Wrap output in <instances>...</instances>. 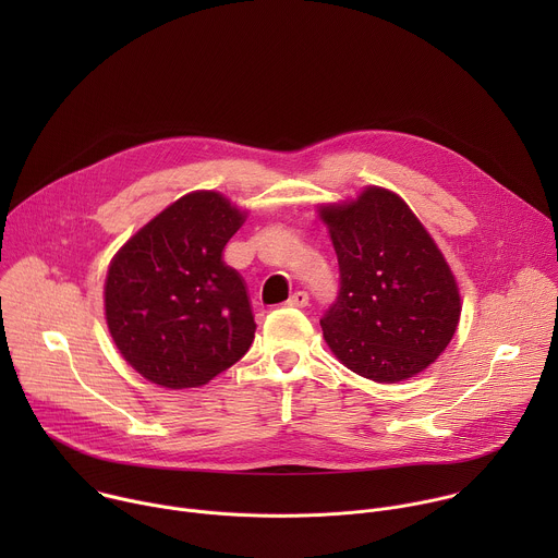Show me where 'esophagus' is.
<instances>
[{"label": "esophagus", "mask_w": 558, "mask_h": 558, "mask_svg": "<svg viewBox=\"0 0 558 558\" xmlns=\"http://www.w3.org/2000/svg\"><path fill=\"white\" fill-rule=\"evenodd\" d=\"M289 306H295V308H304L308 304V293L306 291H295L291 293V298L287 300Z\"/></svg>", "instance_id": "34e87169"}]
</instances>
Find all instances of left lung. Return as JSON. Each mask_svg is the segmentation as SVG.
I'll use <instances>...</instances> for the list:
<instances>
[{
  "instance_id": "left-lung-1",
  "label": "left lung",
  "mask_w": 558,
  "mask_h": 558,
  "mask_svg": "<svg viewBox=\"0 0 558 558\" xmlns=\"http://www.w3.org/2000/svg\"><path fill=\"white\" fill-rule=\"evenodd\" d=\"M340 265V293L320 320L353 373L395 384L430 366L452 340L461 298L454 276L411 207L388 190L320 207Z\"/></svg>"
}]
</instances>
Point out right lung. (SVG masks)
<instances>
[{
	"instance_id": "right-lung-1",
	"label": "right lung",
	"mask_w": 558,
	"mask_h": 558,
	"mask_svg": "<svg viewBox=\"0 0 558 558\" xmlns=\"http://www.w3.org/2000/svg\"><path fill=\"white\" fill-rule=\"evenodd\" d=\"M245 211L218 192L172 203L117 252L106 278V320L151 384L194 388L241 360L256 333L243 276L222 250Z\"/></svg>"
}]
</instances>
